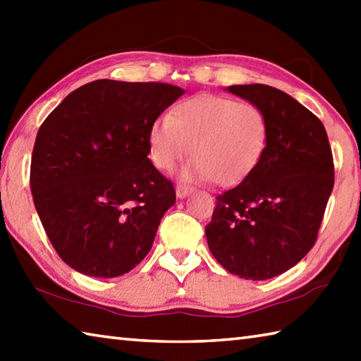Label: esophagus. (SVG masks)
<instances>
[{
    "label": "esophagus",
    "instance_id": "34e87169",
    "mask_svg": "<svg viewBox=\"0 0 361 361\" xmlns=\"http://www.w3.org/2000/svg\"><path fill=\"white\" fill-rule=\"evenodd\" d=\"M175 192H176V197H178V199H185L192 192V188L185 186V185H178L175 189Z\"/></svg>",
    "mask_w": 361,
    "mask_h": 361
}]
</instances>
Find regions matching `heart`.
I'll return each mask as SVG.
<instances>
[{"instance_id": "heart-1", "label": "heart", "mask_w": 361, "mask_h": 361, "mask_svg": "<svg viewBox=\"0 0 361 361\" xmlns=\"http://www.w3.org/2000/svg\"><path fill=\"white\" fill-rule=\"evenodd\" d=\"M269 122L253 103L229 97L197 95L176 105L148 130V152L159 170L169 172L189 152L183 180H213L219 186L240 183L264 154Z\"/></svg>"}]
</instances>
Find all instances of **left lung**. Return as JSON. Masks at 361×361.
I'll return each instance as SVG.
<instances>
[{"instance_id": "8db88e82", "label": "left lung", "mask_w": 361, "mask_h": 361, "mask_svg": "<svg viewBox=\"0 0 361 361\" xmlns=\"http://www.w3.org/2000/svg\"><path fill=\"white\" fill-rule=\"evenodd\" d=\"M226 90L262 109L269 140L253 172L216 197L205 237L226 271L267 280L314 247L334 185L333 154L320 119L291 95L264 84Z\"/></svg>"}]
</instances>
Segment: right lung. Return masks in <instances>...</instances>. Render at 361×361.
Returning a JSON list of instances; mask_svg holds the SVG:
<instances>
[{"mask_svg": "<svg viewBox=\"0 0 361 361\" xmlns=\"http://www.w3.org/2000/svg\"><path fill=\"white\" fill-rule=\"evenodd\" d=\"M185 90L99 79L73 90L36 135L30 185L60 258L89 277L143 261L175 189L148 159L152 122Z\"/></svg>", "mask_w": 361, "mask_h": 361, "instance_id": "right-lung-1", "label": "right lung"}]
</instances>
